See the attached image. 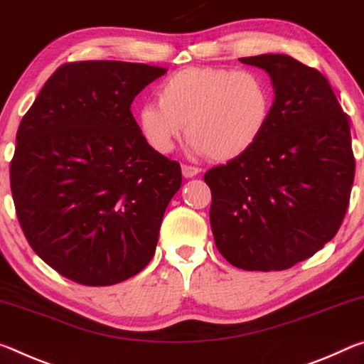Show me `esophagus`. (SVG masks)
<instances>
[{
	"label": "esophagus",
	"instance_id": "obj_1",
	"mask_svg": "<svg viewBox=\"0 0 364 364\" xmlns=\"http://www.w3.org/2000/svg\"><path fill=\"white\" fill-rule=\"evenodd\" d=\"M201 172V169H198V168H195V166H182V174H183V177L186 178H192V177H195V176H198Z\"/></svg>",
	"mask_w": 364,
	"mask_h": 364
}]
</instances>
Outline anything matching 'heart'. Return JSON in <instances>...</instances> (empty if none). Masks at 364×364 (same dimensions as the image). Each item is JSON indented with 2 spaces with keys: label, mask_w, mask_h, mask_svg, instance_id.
<instances>
[{
  "label": "heart",
  "mask_w": 364,
  "mask_h": 364,
  "mask_svg": "<svg viewBox=\"0 0 364 364\" xmlns=\"http://www.w3.org/2000/svg\"><path fill=\"white\" fill-rule=\"evenodd\" d=\"M158 103L136 111V127L146 145L168 154L186 132L188 150L219 163L247 154L269 126L274 92L258 70L187 68L159 83Z\"/></svg>",
  "instance_id": "b5f03b06"
}]
</instances>
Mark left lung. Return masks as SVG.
Returning a JSON list of instances; mask_svg holds the SVG:
<instances>
[{"mask_svg":"<svg viewBox=\"0 0 364 364\" xmlns=\"http://www.w3.org/2000/svg\"><path fill=\"white\" fill-rule=\"evenodd\" d=\"M238 61L269 74L274 106L255 148L205 174L214 242L240 269H289L332 240L347 213L350 121L319 70L272 53Z\"/></svg>","mask_w":364,"mask_h":364,"instance_id":"obj_1","label":"left lung"}]
</instances>
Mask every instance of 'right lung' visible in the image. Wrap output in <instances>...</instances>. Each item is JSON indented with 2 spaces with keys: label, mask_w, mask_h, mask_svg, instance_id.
I'll use <instances>...</instances> for the list:
<instances>
[{
  "label": "right lung",
  "mask_w": 364,
  "mask_h": 364,
  "mask_svg": "<svg viewBox=\"0 0 364 364\" xmlns=\"http://www.w3.org/2000/svg\"><path fill=\"white\" fill-rule=\"evenodd\" d=\"M164 74L64 64L22 117L9 171L17 219L33 252L77 284L127 281L153 258L182 172L141 139L130 105Z\"/></svg>",
  "instance_id": "right-lung-1"
}]
</instances>
